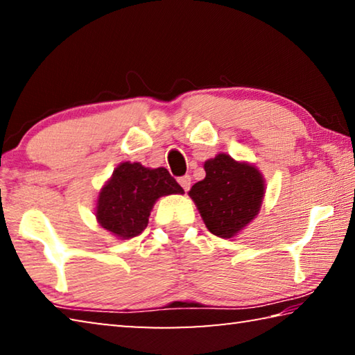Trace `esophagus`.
Returning <instances> with one entry per match:
<instances>
[{
	"instance_id": "34e87169",
	"label": "esophagus",
	"mask_w": 355,
	"mask_h": 355,
	"mask_svg": "<svg viewBox=\"0 0 355 355\" xmlns=\"http://www.w3.org/2000/svg\"><path fill=\"white\" fill-rule=\"evenodd\" d=\"M178 183H180V186H182V188H183L184 191H188V189L191 188V177H189V175L180 177V178H178Z\"/></svg>"
}]
</instances>
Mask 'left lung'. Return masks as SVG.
<instances>
[{
    "instance_id": "obj_1",
    "label": "left lung",
    "mask_w": 355,
    "mask_h": 355,
    "mask_svg": "<svg viewBox=\"0 0 355 355\" xmlns=\"http://www.w3.org/2000/svg\"><path fill=\"white\" fill-rule=\"evenodd\" d=\"M207 177L189 191L213 235L232 238L258 214L264 194L261 173L220 153L205 163Z\"/></svg>"
}]
</instances>
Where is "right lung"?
I'll list each match as a JSON object with an SVG mask.
<instances>
[{"label": "right lung", "mask_w": 355, "mask_h": 355, "mask_svg": "<svg viewBox=\"0 0 355 355\" xmlns=\"http://www.w3.org/2000/svg\"><path fill=\"white\" fill-rule=\"evenodd\" d=\"M169 194H183V188L164 167L122 163L101 189L95 214L107 232L123 239L135 238L146 230L153 203Z\"/></svg>", "instance_id": "obj_1"}]
</instances>
